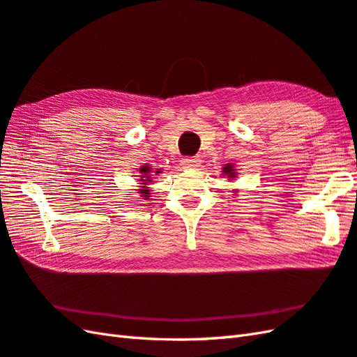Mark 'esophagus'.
I'll return each mask as SVG.
<instances>
[{
  "label": "esophagus",
  "instance_id": "34e87169",
  "mask_svg": "<svg viewBox=\"0 0 357 357\" xmlns=\"http://www.w3.org/2000/svg\"><path fill=\"white\" fill-rule=\"evenodd\" d=\"M199 163H202V160H199L198 155H194V158L181 159V167H183L185 169H195L197 167H199Z\"/></svg>",
  "mask_w": 357,
  "mask_h": 357
}]
</instances>
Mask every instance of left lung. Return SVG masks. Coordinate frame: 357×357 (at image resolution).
<instances>
[{
  "label": "left lung",
  "instance_id": "1",
  "mask_svg": "<svg viewBox=\"0 0 357 357\" xmlns=\"http://www.w3.org/2000/svg\"><path fill=\"white\" fill-rule=\"evenodd\" d=\"M224 172L225 174H227V176L230 177V178H233L234 177V174H236V172H234V169H233V167H231V165L229 163V165H225V168H224Z\"/></svg>",
  "mask_w": 357,
  "mask_h": 357
}]
</instances>
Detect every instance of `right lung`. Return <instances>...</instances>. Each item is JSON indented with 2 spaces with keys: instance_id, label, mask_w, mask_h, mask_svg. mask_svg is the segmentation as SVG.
<instances>
[{
  "instance_id": "add662e5",
  "label": "right lung",
  "mask_w": 357,
  "mask_h": 357,
  "mask_svg": "<svg viewBox=\"0 0 357 357\" xmlns=\"http://www.w3.org/2000/svg\"><path fill=\"white\" fill-rule=\"evenodd\" d=\"M150 169H151V168H149V167H142L141 169H139V171H141V174H142V176H141V180L144 181V183H142V185H146V183H151V181H150V178H151V177H150V174H149V172H150ZM158 172H160V171H158ZM144 178H146L147 180L144 181ZM144 188H145V186H144ZM141 194H142V197H144V198L146 199V198H149V197H150V195H149V194H150V190H146V189H141Z\"/></svg>"
}]
</instances>
